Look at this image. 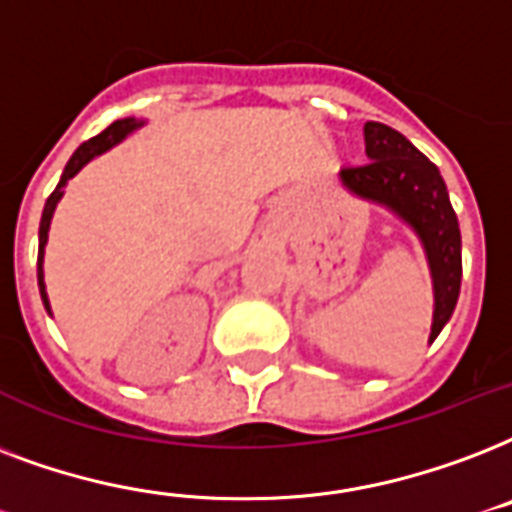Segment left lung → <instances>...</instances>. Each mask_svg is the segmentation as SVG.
Here are the masks:
<instances>
[{
    "mask_svg": "<svg viewBox=\"0 0 512 512\" xmlns=\"http://www.w3.org/2000/svg\"><path fill=\"white\" fill-rule=\"evenodd\" d=\"M366 165L339 170V181L360 200L374 202L403 221L425 251L433 277L430 344L454 315L462 283V235L441 170L403 133L366 122Z\"/></svg>",
    "mask_w": 512,
    "mask_h": 512,
    "instance_id": "obj_1",
    "label": "left lung"
}]
</instances>
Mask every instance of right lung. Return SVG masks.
Instances as JSON below:
<instances>
[{"label": "right lung", "mask_w": 512, "mask_h": 512, "mask_svg": "<svg viewBox=\"0 0 512 512\" xmlns=\"http://www.w3.org/2000/svg\"><path fill=\"white\" fill-rule=\"evenodd\" d=\"M138 128H144V120H136V117H125V120L112 122L104 133H98L95 138L85 141V144L79 146L77 152L71 154V160L66 162V168H63V176L55 186V192L47 197L45 202V211H42V221H39V259H37V280H39V293H42V304H45L47 315H53L50 310V299H47V288H45V245H47V232H50V221H53V213L58 208V202L63 197V186L69 184V178H74L79 170L85 168L87 162L95 160L98 154L109 152L112 146L122 144L130 133H136Z\"/></svg>", "instance_id": "right-lung-1"}]
</instances>
